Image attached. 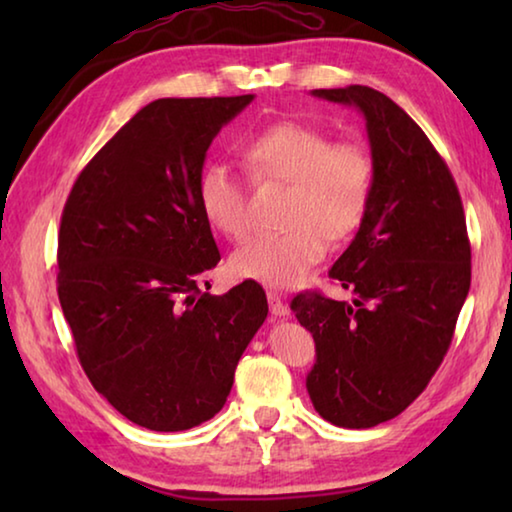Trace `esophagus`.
Masks as SVG:
<instances>
[{"mask_svg":"<svg viewBox=\"0 0 512 512\" xmlns=\"http://www.w3.org/2000/svg\"><path fill=\"white\" fill-rule=\"evenodd\" d=\"M266 298H268V309H271L273 316H287L289 314L287 302H284L280 296H277L275 291H268Z\"/></svg>","mask_w":512,"mask_h":512,"instance_id":"obj_1","label":"esophagus"}]
</instances>
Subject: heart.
<instances>
[{
  "label": "heart",
  "instance_id": "b5f03b06",
  "mask_svg": "<svg viewBox=\"0 0 512 512\" xmlns=\"http://www.w3.org/2000/svg\"><path fill=\"white\" fill-rule=\"evenodd\" d=\"M257 183H289L282 221L287 228L257 235L230 257L241 280L289 289L305 280L327 253V237L343 239L361 223L372 192V158L352 140H334L305 121H277L241 144ZM205 221L230 239L250 230L248 196L241 180L223 164H207L196 185Z\"/></svg>",
  "mask_w": 512,
  "mask_h": 512
}]
</instances>
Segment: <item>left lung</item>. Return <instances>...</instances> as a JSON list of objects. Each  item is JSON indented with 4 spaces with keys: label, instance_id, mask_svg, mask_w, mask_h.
I'll return each instance as SVG.
<instances>
[{
    "label": "left lung",
    "instance_id": "left-lung-1",
    "mask_svg": "<svg viewBox=\"0 0 512 512\" xmlns=\"http://www.w3.org/2000/svg\"><path fill=\"white\" fill-rule=\"evenodd\" d=\"M311 94L366 119L372 192L329 268L354 300L305 291L291 309L316 343L314 409L336 427L370 429L400 415L443 363L470 291V239L445 160L395 101L366 85Z\"/></svg>",
    "mask_w": 512,
    "mask_h": 512
}]
</instances>
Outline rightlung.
Masks as SVG:
<instances>
[{
  "label": "right lung",
  "mask_w": 512,
  "mask_h": 512,
  "mask_svg": "<svg viewBox=\"0 0 512 512\" xmlns=\"http://www.w3.org/2000/svg\"><path fill=\"white\" fill-rule=\"evenodd\" d=\"M253 99L144 106L81 171L60 216L58 300L81 366L151 431L214 418L268 314L253 280L223 296L198 287L221 259L198 176L214 137Z\"/></svg>",
  "instance_id": "1"
}]
</instances>
